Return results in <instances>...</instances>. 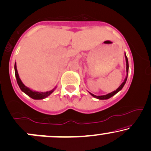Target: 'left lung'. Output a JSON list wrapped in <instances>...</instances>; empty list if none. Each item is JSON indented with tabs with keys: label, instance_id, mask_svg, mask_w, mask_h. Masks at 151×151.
Instances as JSON below:
<instances>
[{
	"label": "left lung",
	"instance_id": "left-lung-1",
	"mask_svg": "<svg viewBox=\"0 0 151 151\" xmlns=\"http://www.w3.org/2000/svg\"><path fill=\"white\" fill-rule=\"evenodd\" d=\"M124 56H125V58H126V63H127V76H126L124 81V82L122 83L121 86H120L119 88L116 89V90H114V91L111 92V93H109V94H107V95H99V96H97V95H95L94 94H92L91 93H89L90 94V95H92V96L95 97V98L98 99V100H107V99L110 98V97H111L112 96H114V95H116V93H119V92L121 90L122 88H123V87L124 86L125 83L126 82H127V77H128V73H129V61H128V58H127V55H126V54H124Z\"/></svg>",
	"mask_w": 151,
	"mask_h": 151
}]
</instances>
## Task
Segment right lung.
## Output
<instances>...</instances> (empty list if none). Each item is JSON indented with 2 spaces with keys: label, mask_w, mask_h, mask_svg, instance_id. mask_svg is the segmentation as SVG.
<instances>
[{
  "label": "right lung",
  "mask_w": 151,
  "mask_h": 151,
  "mask_svg": "<svg viewBox=\"0 0 151 151\" xmlns=\"http://www.w3.org/2000/svg\"><path fill=\"white\" fill-rule=\"evenodd\" d=\"M15 77L16 79H17V83L18 84V86L20 88V90H22L23 93H24L26 95H27L28 96L31 97V98L34 99V100H42V99L46 98L48 96L51 95L53 92L56 90V86L55 87L54 89H52L51 90H49V91H47V92H38V91H35V90H32L30 88H28L24 86L23 84V83L21 81V79L19 78V76L18 74V72H17V65H16V62L15 63Z\"/></svg>",
  "instance_id": "right-lung-1"
}]
</instances>
